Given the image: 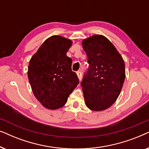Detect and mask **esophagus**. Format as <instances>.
Wrapping results in <instances>:
<instances>
[{"label": "esophagus", "mask_w": 149, "mask_h": 149, "mask_svg": "<svg viewBox=\"0 0 149 149\" xmlns=\"http://www.w3.org/2000/svg\"><path fill=\"white\" fill-rule=\"evenodd\" d=\"M77 77H78L79 80L81 81V72L78 71V72H77Z\"/></svg>", "instance_id": "esophagus-1"}]
</instances>
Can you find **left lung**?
<instances>
[{
    "instance_id": "left-lung-1",
    "label": "left lung",
    "mask_w": 149,
    "mask_h": 149,
    "mask_svg": "<svg viewBox=\"0 0 149 149\" xmlns=\"http://www.w3.org/2000/svg\"><path fill=\"white\" fill-rule=\"evenodd\" d=\"M89 68L82 83L87 107L102 111L111 107L121 93L125 78L123 59L104 36L94 34L82 40Z\"/></svg>"
}]
</instances>
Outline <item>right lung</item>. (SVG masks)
<instances>
[{"instance_id":"1","label":"right lung","mask_w":149,"mask_h":149,"mask_svg":"<svg viewBox=\"0 0 149 149\" xmlns=\"http://www.w3.org/2000/svg\"><path fill=\"white\" fill-rule=\"evenodd\" d=\"M70 39L59 35L45 40L30 59L28 77L36 98L46 109L56 110L66 104L79 83L71 69L72 59L66 53Z\"/></svg>"}]
</instances>
